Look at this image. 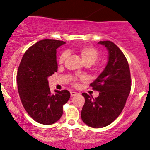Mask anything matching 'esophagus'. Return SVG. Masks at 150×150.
<instances>
[{
  "label": "esophagus",
  "instance_id": "1",
  "mask_svg": "<svg viewBox=\"0 0 150 150\" xmlns=\"http://www.w3.org/2000/svg\"><path fill=\"white\" fill-rule=\"evenodd\" d=\"M78 93H77V92H75V91H71L70 92V95H71V96H76V95H78Z\"/></svg>",
  "mask_w": 150,
  "mask_h": 150
}]
</instances>
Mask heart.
I'll return each mask as SVG.
<instances>
[{"mask_svg":"<svg viewBox=\"0 0 150 150\" xmlns=\"http://www.w3.org/2000/svg\"><path fill=\"white\" fill-rule=\"evenodd\" d=\"M78 51L80 54L83 62L84 63H89L91 65L93 64L98 58V52L95 47L92 46L80 47L78 49ZM67 56V52H62L59 57V62L61 64L64 62Z\"/></svg>","mask_w":150,"mask_h":150,"instance_id":"heart-1","label":"heart"}]
</instances>
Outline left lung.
I'll list each match as a JSON object with an SVG mask.
<instances>
[{
  "label": "left lung",
  "mask_w": 150,
  "mask_h": 150,
  "mask_svg": "<svg viewBox=\"0 0 150 150\" xmlns=\"http://www.w3.org/2000/svg\"><path fill=\"white\" fill-rule=\"evenodd\" d=\"M108 51V62L103 72L91 83L99 96L83 93L86 101L81 119L93 128H102L112 123L122 111L131 91V75L127 58L114 43L99 42Z\"/></svg>",
  "instance_id": "8db88e82"
}]
</instances>
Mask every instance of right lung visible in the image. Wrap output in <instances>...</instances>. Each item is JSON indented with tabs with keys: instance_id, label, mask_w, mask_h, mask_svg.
Masks as SVG:
<instances>
[{
	"instance_id": "1",
	"label": "right lung",
	"mask_w": 150,
	"mask_h": 150,
	"mask_svg": "<svg viewBox=\"0 0 150 150\" xmlns=\"http://www.w3.org/2000/svg\"><path fill=\"white\" fill-rule=\"evenodd\" d=\"M63 41L43 39L34 44L23 54L17 74V85L21 103L28 114L37 122L50 125L60 119L63 105L70 93L67 90L52 94L48 78L57 72V49Z\"/></svg>"
}]
</instances>
